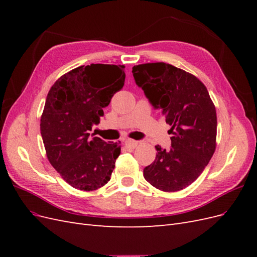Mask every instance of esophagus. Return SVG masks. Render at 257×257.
<instances>
[{
  "label": "esophagus",
  "instance_id": "obj_1",
  "mask_svg": "<svg viewBox=\"0 0 257 257\" xmlns=\"http://www.w3.org/2000/svg\"><path fill=\"white\" fill-rule=\"evenodd\" d=\"M138 143L136 141H133V139H126L125 141V147L127 149H135L137 147Z\"/></svg>",
  "mask_w": 257,
  "mask_h": 257
}]
</instances>
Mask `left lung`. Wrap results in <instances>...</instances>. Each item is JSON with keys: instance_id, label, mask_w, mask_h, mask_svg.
I'll list each match as a JSON object with an SVG mask.
<instances>
[{"instance_id": "8db88e82", "label": "left lung", "mask_w": 257, "mask_h": 257, "mask_svg": "<svg viewBox=\"0 0 257 257\" xmlns=\"http://www.w3.org/2000/svg\"><path fill=\"white\" fill-rule=\"evenodd\" d=\"M132 73L150 104L162 110L172 126V148L155 146L157 158L145 167L144 177L161 191H181L204 172L214 153L215 107L205 84L181 68L158 62L136 65Z\"/></svg>"}]
</instances>
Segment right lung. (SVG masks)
I'll list each match as a JSON object with an SVG mask.
<instances>
[{
    "mask_svg": "<svg viewBox=\"0 0 257 257\" xmlns=\"http://www.w3.org/2000/svg\"><path fill=\"white\" fill-rule=\"evenodd\" d=\"M124 80V65L91 64L61 76L48 92L41 118L46 154L75 189L95 191L110 180L120 143L92 138L90 131Z\"/></svg>",
    "mask_w": 257,
    "mask_h": 257,
    "instance_id": "add662e5",
    "label": "right lung"
}]
</instances>
